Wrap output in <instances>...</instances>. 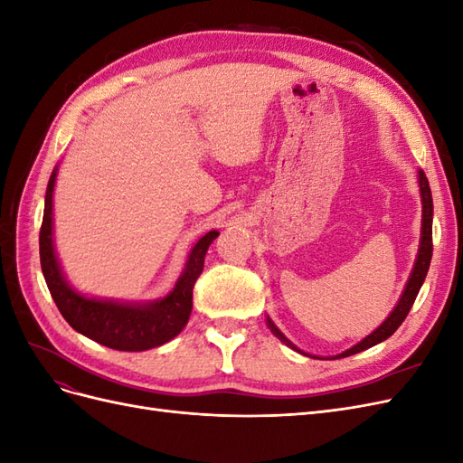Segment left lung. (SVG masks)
I'll return each instance as SVG.
<instances>
[{
  "label": "left lung",
  "mask_w": 463,
  "mask_h": 463,
  "mask_svg": "<svg viewBox=\"0 0 463 463\" xmlns=\"http://www.w3.org/2000/svg\"><path fill=\"white\" fill-rule=\"evenodd\" d=\"M419 191H421V201H423V222H421V243H419V253H417V259H415V266L411 270V276L408 279V284H405V289L402 293V298L398 301V305L394 307V311L390 313V317L383 322L381 326H378L374 332H371L367 338H363L359 344H355L354 347L345 349L344 354L335 355L334 359H340V357H349L354 354H359V352H365V349L376 345L384 342L386 338H390L392 334H394L402 322L405 320V317H408L410 309L413 307V301L417 298L419 289H421L423 282H425V276L429 272V266H430V259H432V194H430V187H429V179L425 175L423 170H419ZM266 325H269V328L272 330V334L276 335V338L282 340L284 344H288L291 349H296V352L303 354L301 349H298L296 345H293L286 335L279 332L274 322L270 318H266ZM307 355V354H303ZM311 357V355H309Z\"/></svg>",
  "instance_id": "8db88e82"
}]
</instances>
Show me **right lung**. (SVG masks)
I'll return each instance as SVG.
<instances>
[{"mask_svg": "<svg viewBox=\"0 0 463 463\" xmlns=\"http://www.w3.org/2000/svg\"><path fill=\"white\" fill-rule=\"evenodd\" d=\"M55 175H58V167L52 172L46 189L44 218L40 228V264L48 289L63 318L87 338L106 347L119 349V352H145L175 338L189 320L193 288L203 272L206 250L220 233L216 230L208 232L194 243L184 274L162 299L141 305L85 298L67 284L53 250L52 194Z\"/></svg>", "mask_w": 463, "mask_h": 463, "instance_id": "add662e5", "label": "right lung"}]
</instances>
